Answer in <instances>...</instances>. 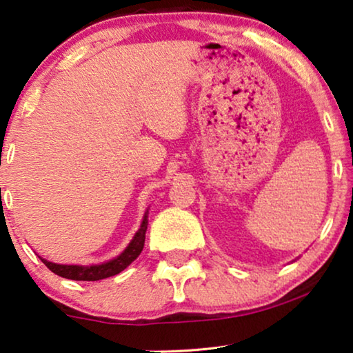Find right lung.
Listing matches in <instances>:
<instances>
[{
	"mask_svg": "<svg viewBox=\"0 0 353 353\" xmlns=\"http://www.w3.org/2000/svg\"><path fill=\"white\" fill-rule=\"evenodd\" d=\"M146 230H148V212L143 216L141 226L137 231V234L133 236V239L130 241L127 249L123 250L119 257H115L109 262H104L101 265H90V267H83V265H59L48 262V260L41 259V262L51 270L52 273L59 274L62 278L74 279V281H98V279L110 278L114 274H119L128 267L133 260L141 254L144 248V239H146Z\"/></svg>",
	"mask_w": 353,
	"mask_h": 353,
	"instance_id": "add662e5",
	"label": "right lung"
}]
</instances>
